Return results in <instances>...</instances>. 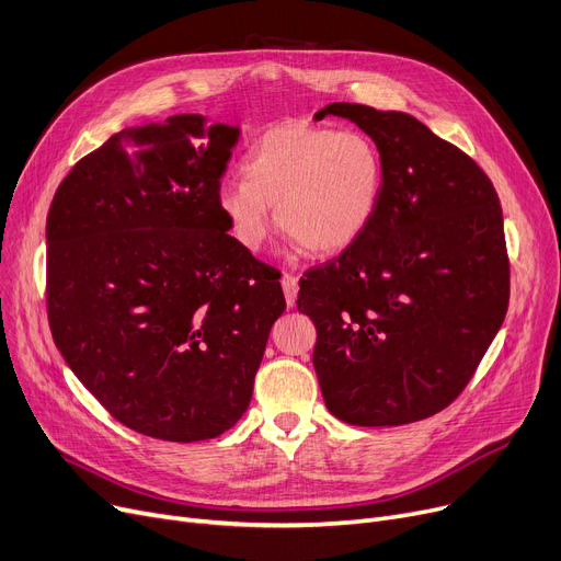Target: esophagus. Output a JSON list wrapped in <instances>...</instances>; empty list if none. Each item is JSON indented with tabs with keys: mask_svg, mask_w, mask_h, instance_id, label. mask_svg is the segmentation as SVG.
I'll return each instance as SVG.
<instances>
[{
	"mask_svg": "<svg viewBox=\"0 0 561 561\" xmlns=\"http://www.w3.org/2000/svg\"><path fill=\"white\" fill-rule=\"evenodd\" d=\"M282 288H284V298H286L288 309H293V307H296V300H298V277L290 275V273H284L282 275Z\"/></svg>",
	"mask_w": 561,
	"mask_h": 561,
	"instance_id": "esophagus-1",
	"label": "esophagus"
}]
</instances>
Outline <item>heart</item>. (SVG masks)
Here are the masks:
<instances>
[{
    "mask_svg": "<svg viewBox=\"0 0 561 561\" xmlns=\"http://www.w3.org/2000/svg\"><path fill=\"white\" fill-rule=\"evenodd\" d=\"M241 170L243 180L218 186L216 206L250 252L268 239L277 206L279 229L305 254H339L370 227L385 191V159L357 129L279 125L250 147Z\"/></svg>",
    "mask_w": 561,
    "mask_h": 561,
    "instance_id": "heart-1",
    "label": "heart"
}]
</instances>
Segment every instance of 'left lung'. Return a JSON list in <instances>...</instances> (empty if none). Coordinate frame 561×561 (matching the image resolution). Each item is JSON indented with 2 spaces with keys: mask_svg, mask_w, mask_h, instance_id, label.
I'll use <instances>...</instances> for the list:
<instances>
[{
  "mask_svg": "<svg viewBox=\"0 0 561 561\" xmlns=\"http://www.w3.org/2000/svg\"><path fill=\"white\" fill-rule=\"evenodd\" d=\"M385 159L362 239L300 282L313 368L336 419L407 425L446 409L478 370L510 305L503 209L486 172L414 115L334 102Z\"/></svg>",
  "mask_w": 561,
  "mask_h": 561,
  "instance_id": "1",
  "label": "left lung"
}]
</instances>
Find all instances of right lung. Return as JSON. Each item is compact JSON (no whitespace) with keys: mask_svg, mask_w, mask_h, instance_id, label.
I'll use <instances>...</instances> for the list:
<instances>
[{"mask_svg":"<svg viewBox=\"0 0 561 561\" xmlns=\"http://www.w3.org/2000/svg\"><path fill=\"white\" fill-rule=\"evenodd\" d=\"M239 136L195 113L123 129L75 163L49 206L54 343L145 436L191 444L233 427L286 309L216 206Z\"/></svg>","mask_w":561,"mask_h":561,"instance_id":"1","label":"right lung"}]
</instances>
